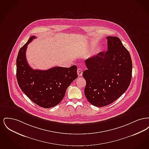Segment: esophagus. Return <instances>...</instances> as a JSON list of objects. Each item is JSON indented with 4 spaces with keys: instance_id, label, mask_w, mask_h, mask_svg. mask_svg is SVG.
I'll return each mask as SVG.
<instances>
[{
    "instance_id": "esophagus-1",
    "label": "esophagus",
    "mask_w": 149,
    "mask_h": 149,
    "mask_svg": "<svg viewBox=\"0 0 149 149\" xmlns=\"http://www.w3.org/2000/svg\"><path fill=\"white\" fill-rule=\"evenodd\" d=\"M77 73H78V77L82 76L83 70L81 68H78V70H77Z\"/></svg>"
}]
</instances>
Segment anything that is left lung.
Instances as JSON below:
<instances>
[{
  "mask_svg": "<svg viewBox=\"0 0 149 149\" xmlns=\"http://www.w3.org/2000/svg\"><path fill=\"white\" fill-rule=\"evenodd\" d=\"M107 51L88 58V69L83 73L86 80L84 94L95 107L106 106L125 92L132 78L130 54L117 37H107Z\"/></svg>",
  "mask_w": 149,
  "mask_h": 149,
  "instance_id": "8db88e82",
  "label": "left lung"
}]
</instances>
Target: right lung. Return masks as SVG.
<instances>
[{"label":"right lung","mask_w":149,"mask_h":149,"mask_svg":"<svg viewBox=\"0 0 149 149\" xmlns=\"http://www.w3.org/2000/svg\"><path fill=\"white\" fill-rule=\"evenodd\" d=\"M32 36L22 47L17 58V79L22 92L37 105L45 108L56 106L64 98L66 91L78 78L77 66H56L46 70H33L26 57L27 46Z\"/></svg>","instance_id":"add662e5"}]
</instances>
